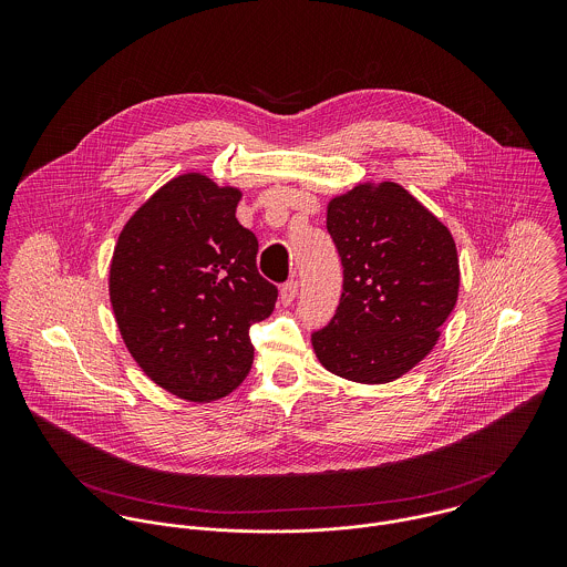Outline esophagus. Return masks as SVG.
<instances>
[{
	"mask_svg": "<svg viewBox=\"0 0 567 567\" xmlns=\"http://www.w3.org/2000/svg\"><path fill=\"white\" fill-rule=\"evenodd\" d=\"M297 292H299V286H297V281H288V284H284V286H281V292H279V299H281V303H284V306H290V303L295 301Z\"/></svg>",
	"mask_w": 567,
	"mask_h": 567,
	"instance_id": "esophagus-1",
	"label": "esophagus"
}]
</instances>
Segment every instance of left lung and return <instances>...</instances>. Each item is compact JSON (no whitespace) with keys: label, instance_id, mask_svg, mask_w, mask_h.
Here are the masks:
<instances>
[{"label":"left lung","instance_id":"left-lung-1","mask_svg":"<svg viewBox=\"0 0 567 567\" xmlns=\"http://www.w3.org/2000/svg\"><path fill=\"white\" fill-rule=\"evenodd\" d=\"M342 261L333 319L312 333L319 362L358 384H386L419 364L452 315L461 268L450 229L400 183H358L327 203Z\"/></svg>","mask_w":567,"mask_h":567}]
</instances>
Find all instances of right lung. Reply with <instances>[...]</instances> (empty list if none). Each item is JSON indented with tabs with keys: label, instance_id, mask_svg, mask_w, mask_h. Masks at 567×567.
Instances as JSON below:
<instances>
[{
	"label": "right lung",
	"instance_id": "obj_1",
	"mask_svg": "<svg viewBox=\"0 0 567 567\" xmlns=\"http://www.w3.org/2000/svg\"><path fill=\"white\" fill-rule=\"evenodd\" d=\"M243 192L187 172L124 225L109 270L113 315L135 362L167 393L216 402L252 364L250 324L275 310L257 238L236 218Z\"/></svg>",
	"mask_w": 567,
	"mask_h": 567
}]
</instances>
